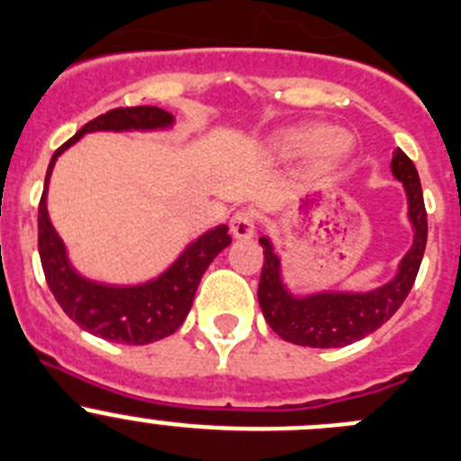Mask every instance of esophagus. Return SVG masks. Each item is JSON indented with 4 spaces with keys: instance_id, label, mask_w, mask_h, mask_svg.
<instances>
[{
    "instance_id": "1",
    "label": "esophagus",
    "mask_w": 461,
    "mask_h": 461,
    "mask_svg": "<svg viewBox=\"0 0 461 461\" xmlns=\"http://www.w3.org/2000/svg\"><path fill=\"white\" fill-rule=\"evenodd\" d=\"M234 239H252L255 236V213L252 211H236L230 221Z\"/></svg>"
}]
</instances>
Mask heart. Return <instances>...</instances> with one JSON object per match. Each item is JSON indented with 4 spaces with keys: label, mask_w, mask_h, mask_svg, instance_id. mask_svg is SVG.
Instances as JSON below:
<instances>
[{
    "label": "heart",
    "mask_w": 461,
    "mask_h": 461,
    "mask_svg": "<svg viewBox=\"0 0 461 461\" xmlns=\"http://www.w3.org/2000/svg\"><path fill=\"white\" fill-rule=\"evenodd\" d=\"M270 148L277 157L295 158L312 149L313 163L321 170L339 166L350 154L352 140L346 131H325L321 124H303L275 133Z\"/></svg>",
    "instance_id": "b5f03b06"
}]
</instances>
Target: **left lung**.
I'll return each instance as SVG.
<instances>
[{
  "instance_id": "1",
  "label": "left lung",
  "mask_w": 461,
  "mask_h": 461,
  "mask_svg": "<svg viewBox=\"0 0 461 461\" xmlns=\"http://www.w3.org/2000/svg\"><path fill=\"white\" fill-rule=\"evenodd\" d=\"M391 172L402 182L407 193V216L414 230V243L402 257L398 273L391 282L366 294H341L322 291L312 295H294L282 282V261L268 236H261L264 268L259 279V307L266 322L284 341L309 348H341L368 337L382 328L410 295L414 279L423 261L428 243V213L423 191L414 163L402 149H395Z\"/></svg>"
}]
</instances>
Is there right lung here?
<instances>
[{"mask_svg": "<svg viewBox=\"0 0 461 461\" xmlns=\"http://www.w3.org/2000/svg\"><path fill=\"white\" fill-rule=\"evenodd\" d=\"M175 122L167 111L157 106H124L106 111L90 120L68 143L56 149L47 167L45 191L38 204V252L45 279L56 303L86 332L115 343L145 346L170 337L186 321L195 298L197 284L209 264L231 243L227 225H218L193 240L177 261L161 273L136 286H113L86 279L68 261L66 245L50 222L47 186L56 158L90 131H152L167 129Z\"/></svg>", "mask_w": 461, "mask_h": 461, "instance_id": "obj_1", "label": "right lung"}]
</instances>
